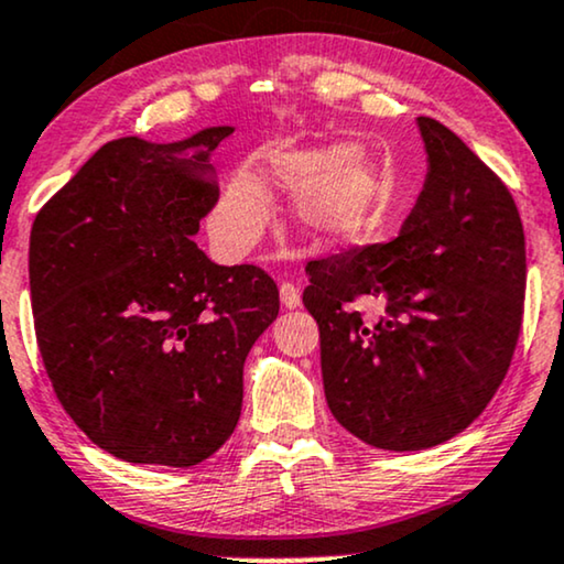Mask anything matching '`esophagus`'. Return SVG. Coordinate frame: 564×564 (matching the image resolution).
Returning a JSON list of instances; mask_svg holds the SVG:
<instances>
[{"instance_id":"1","label":"esophagus","mask_w":564,"mask_h":564,"mask_svg":"<svg viewBox=\"0 0 564 564\" xmlns=\"http://www.w3.org/2000/svg\"><path fill=\"white\" fill-rule=\"evenodd\" d=\"M281 304L286 306V310H296L299 304H302V294H299V289L294 283H281Z\"/></svg>"}]
</instances>
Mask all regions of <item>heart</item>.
I'll list each match as a JSON object with an SVG mask.
<instances>
[{
	"instance_id": "heart-1",
	"label": "heart",
	"mask_w": 564,
	"mask_h": 564,
	"mask_svg": "<svg viewBox=\"0 0 564 564\" xmlns=\"http://www.w3.org/2000/svg\"><path fill=\"white\" fill-rule=\"evenodd\" d=\"M262 172L270 183L294 187V219L325 242H350L371 227L381 200V170L358 147H302L270 154ZM268 191L252 172H237L214 208V242L245 252L265 227Z\"/></svg>"
}]
</instances>
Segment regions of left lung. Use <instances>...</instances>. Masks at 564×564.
<instances>
[{"mask_svg":"<svg viewBox=\"0 0 564 564\" xmlns=\"http://www.w3.org/2000/svg\"><path fill=\"white\" fill-rule=\"evenodd\" d=\"M417 131L427 172L400 237L306 265L329 412L384 452L438 446L479 417L506 379L527 291L508 187L444 123L417 118Z\"/></svg>","mask_w":564,"mask_h":564,"instance_id":"left-lung-1","label":"left lung"}]
</instances>
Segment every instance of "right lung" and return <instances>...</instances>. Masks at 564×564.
I'll use <instances>...</instances> for the list:
<instances>
[{"instance_id": "1", "label": "right lung", "mask_w": 564, "mask_h": 564, "mask_svg": "<svg viewBox=\"0 0 564 564\" xmlns=\"http://www.w3.org/2000/svg\"><path fill=\"white\" fill-rule=\"evenodd\" d=\"M208 126L112 139L41 208L30 299L48 379L87 438L133 464L193 467L235 433L242 369L278 317L273 278L216 265L193 237L219 198Z\"/></svg>"}]
</instances>
